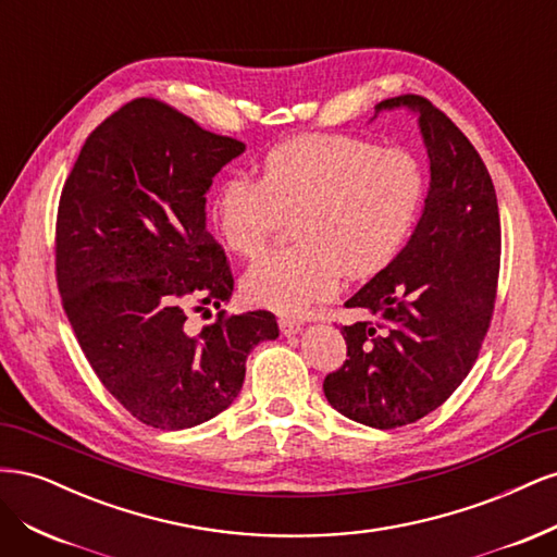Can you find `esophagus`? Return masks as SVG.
I'll list each match as a JSON object with an SVG mask.
<instances>
[{"mask_svg":"<svg viewBox=\"0 0 557 557\" xmlns=\"http://www.w3.org/2000/svg\"><path fill=\"white\" fill-rule=\"evenodd\" d=\"M278 327L285 336H290V334H297L301 330V323H299V320H293V318H278Z\"/></svg>","mask_w":557,"mask_h":557,"instance_id":"34e87169","label":"esophagus"}]
</instances>
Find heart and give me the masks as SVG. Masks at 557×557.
I'll return each mask as SVG.
<instances>
[{
  "label": "heart",
  "mask_w": 557,
  "mask_h": 557,
  "mask_svg": "<svg viewBox=\"0 0 557 557\" xmlns=\"http://www.w3.org/2000/svg\"><path fill=\"white\" fill-rule=\"evenodd\" d=\"M425 201V170L404 148L342 134H305L269 150L258 181L230 176L211 201L221 239L256 258L295 215L297 244L252 264L248 301L305 313L332 297L342 276L367 278L395 260Z\"/></svg>",
  "instance_id": "heart-1"
}]
</instances>
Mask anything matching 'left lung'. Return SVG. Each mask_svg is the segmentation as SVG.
I'll return each mask as SVG.
<instances>
[{
  "label": "left lung",
  "mask_w": 557,
  "mask_h": 557,
  "mask_svg": "<svg viewBox=\"0 0 557 557\" xmlns=\"http://www.w3.org/2000/svg\"><path fill=\"white\" fill-rule=\"evenodd\" d=\"M395 107L420 115L425 211L399 256L346 301L379 318L342 327L348 360L323 381L336 411L379 430L411 425L458 391L491 327L502 252L495 185L476 148L430 99L399 95L376 109Z\"/></svg>",
  "instance_id": "left-lung-1"
}]
</instances>
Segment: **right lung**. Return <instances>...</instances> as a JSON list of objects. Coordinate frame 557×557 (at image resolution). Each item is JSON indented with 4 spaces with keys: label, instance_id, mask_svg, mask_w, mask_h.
Returning <instances> with one entry per match:
<instances>
[{
    "label": "right lung",
    "instance_id": "1",
    "mask_svg": "<svg viewBox=\"0 0 557 557\" xmlns=\"http://www.w3.org/2000/svg\"><path fill=\"white\" fill-rule=\"evenodd\" d=\"M246 144L137 97L83 144L60 195L55 278L97 379L158 430H185L237 399L250 348L276 339L272 311L230 315L234 276L207 230L213 176ZM219 315L193 335L190 312Z\"/></svg>",
    "mask_w": 557,
    "mask_h": 557
}]
</instances>
